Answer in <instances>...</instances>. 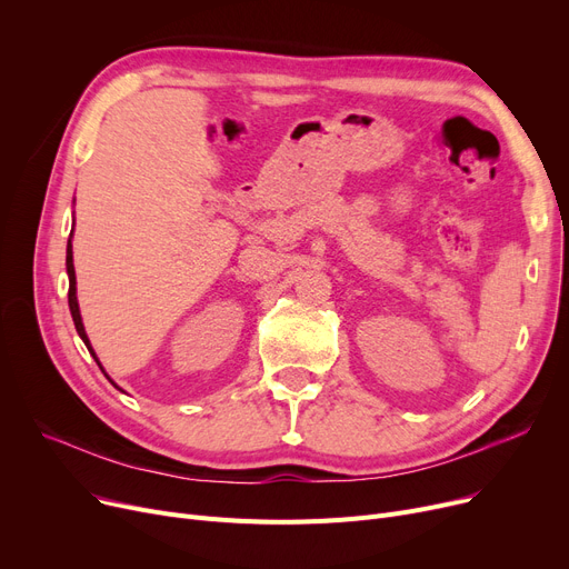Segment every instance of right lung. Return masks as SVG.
<instances>
[{
  "mask_svg": "<svg viewBox=\"0 0 569 569\" xmlns=\"http://www.w3.org/2000/svg\"><path fill=\"white\" fill-rule=\"evenodd\" d=\"M67 272H69V309H71V316H73V322H76V330H78L80 339L84 341L87 350L94 355V350H92V346H89V339H87V335H84L82 318H80V309H78V300H76V269H73V251H71V239H69V247H67ZM94 360H97V355H94ZM97 365H99V360H97ZM99 367H101V365H99ZM101 371H103V369H101Z\"/></svg>",
  "mask_w": 569,
  "mask_h": 569,
  "instance_id": "right-lung-1",
  "label": "right lung"
}]
</instances>
